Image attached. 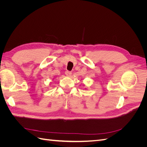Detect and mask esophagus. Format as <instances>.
<instances>
[{
	"label": "esophagus",
	"mask_w": 147,
	"mask_h": 147,
	"mask_svg": "<svg viewBox=\"0 0 147 147\" xmlns=\"http://www.w3.org/2000/svg\"><path fill=\"white\" fill-rule=\"evenodd\" d=\"M65 74L66 75V76H67V77H70L71 75H72V72H69V71H66V72H65Z\"/></svg>",
	"instance_id": "1"
}]
</instances>
